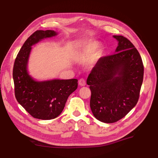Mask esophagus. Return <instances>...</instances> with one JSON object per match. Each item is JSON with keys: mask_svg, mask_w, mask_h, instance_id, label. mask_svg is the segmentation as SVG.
I'll return each instance as SVG.
<instances>
[{"mask_svg": "<svg viewBox=\"0 0 158 158\" xmlns=\"http://www.w3.org/2000/svg\"><path fill=\"white\" fill-rule=\"evenodd\" d=\"M78 84L80 86H84V85H85V84H86V83H85V80L84 78L80 79L78 80Z\"/></svg>", "mask_w": 158, "mask_h": 158, "instance_id": "obj_1", "label": "esophagus"}]
</instances>
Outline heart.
I'll return each mask as SVG.
<instances>
[{
	"mask_svg": "<svg viewBox=\"0 0 158 158\" xmlns=\"http://www.w3.org/2000/svg\"><path fill=\"white\" fill-rule=\"evenodd\" d=\"M79 49L76 52V56L78 59H85L90 55L91 57L89 60V64H93L97 61L102 56L103 48L99 45V43L94 40H89L81 42L78 44Z\"/></svg>",
	"mask_w": 158,
	"mask_h": 158,
	"instance_id": "heart-1",
	"label": "heart"
}]
</instances>
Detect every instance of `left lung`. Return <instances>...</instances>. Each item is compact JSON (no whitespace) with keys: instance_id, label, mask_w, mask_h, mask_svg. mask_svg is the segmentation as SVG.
I'll return each instance as SVG.
<instances>
[{"instance_id":"8db88e82","label":"left lung","mask_w":158,"mask_h":158,"mask_svg":"<svg viewBox=\"0 0 158 158\" xmlns=\"http://www.w3.org/2000/svg\"><path fill=\"white\" fill-rule=\"evenodd\" d=\"M113 37L118 41L115 53L101 57L87 79L91 110L98 120L106 123L119 121L136 106L144 77L135 47L123 35Z\"/></svg>"}]
</instances>
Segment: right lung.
<instances>
[{
    "label": "right lung",
    "instance_id": "obj_1",
    "mask_svg": "<svg viewBox=\"0 0 158 158\" xmlns=\"http://www.w3.org/2000/svg\"><path fill=\"white\" fill-rule=\"evenodd\" d=\"M56 35L52 30H37L27 38L17 55L13 67L14 93L18 102L35 118L50 120L63 111L69 95L78 88L77 79L37 82L28 74L31 46Z\"/></svg>",
    "mask_w": 158,
    "mask_h": 158
}]
</instances>
